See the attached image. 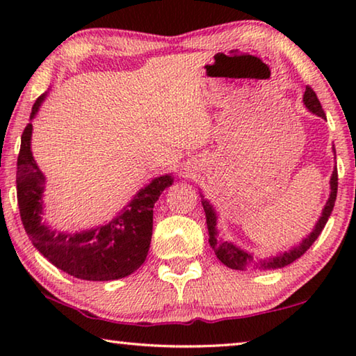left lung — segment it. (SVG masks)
<instances>
[{"mask_svg": "<svg viewBox=\"0 0 356 356\" xmlns=\"http://www.w3.org/2000/svg\"><path fill=\"white\" fill-rule=\"evenodd\" d=\"M303 104L311 113L317 114V116L325 118V113L322 110L321 102H318L316 92L312 91L309 86H306V91L303 95ZM333 152L336 156V150L333 147ZM330 197L325 207L322 210V216L318 218L317 225L312 229V232L305 240H301V243L295 248L289 250L286 252H282L280 256L270 257V259H254L248 252L243 251L242 248H238L237 245H234L232 242H226V240L218 238V231H216V213L213 207L210 206L209 201L202 200V207L204 212H206V218H207V229H209V243L212 246V250L215 251L216 257L226 265V267L232 268V270H246V268H262V270H268V268H281L286 267V265L292 264L293 261H297L298 257L305 254L306 251L309 250V246L316 242L317 237L321 236V232L323 231L325 225L330 218L331 212H333L334 207V201H336V195H337V170L334 168L333 174H331L330 179Z\"/></svg>", "mask_w": 356, "mask_h": 356, "instance_id": "left-lung-1", "label": "left lung"}]
</instances>
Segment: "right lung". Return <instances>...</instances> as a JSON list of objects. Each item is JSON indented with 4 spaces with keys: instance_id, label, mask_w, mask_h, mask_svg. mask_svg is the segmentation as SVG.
Wrapping results in <instances>:
<instances>
[{
    "instance_id": "add662e5",
    "label": "right lung",
    "mask_w": 356,
    "mask_h": 356,
    "mask_svg": "<svg viewBox=\"0 0 356 356\" xmlns=\"http://www.w3.org/2000/svg\"><path fill=\"white\" fill-rule=\"evenodd\" d=\"M44 99L45 94L35 100L29 119H34ZM31 134L33 124L29 122L23 130L17 160V200L33 245L55 267L80 280L111 281L134 273L147 257L154 204L161 191L172 185V177L170 174L155 177L108 225L76 234L56 232L42 221L45 176L34 161Z\"/></svg>"
}]
</instances>
